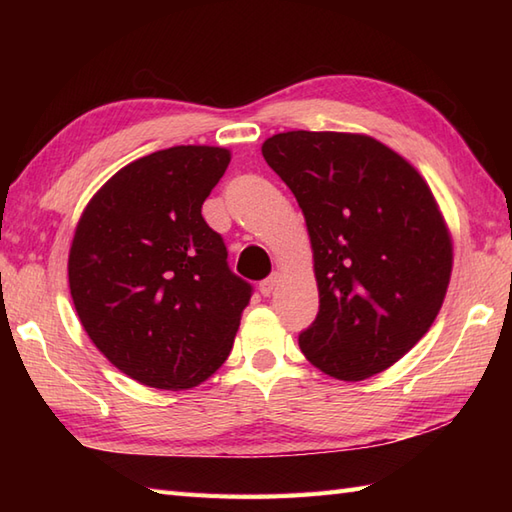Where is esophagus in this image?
<instances>
[{"label":"esophagus","mask_w":512,"mask_h":512,"mask_svg":"<svg viewBox=\"0 0 512 512\" xmlns=\"http://www.w3.org/2000/svg\"><path fill=\"white\" fill-rule=\"evenodd\" d=\"M277 281H279V275L275 273V275H270V277H266L264 281H259V292H262L264 297H268L270 292L275 290V286H277Z\"/></svg>","instance_id":"obj_1"}]
</instances>
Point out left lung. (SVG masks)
I'll return each instance as SVG.
<instances>
[{
	"instance_id": "obj_1",
	"label": "left lung",
	"mask_w": 512,
	"mask_h": 512,
	"mask_svg": "<svg viewBox=\"0 0 512 512\" xmlns=\"http://www.w3.org/2000/svg\"><path fill=\"white\" fill-rule=\"evenodd\" d=\"M262 154L310 233L319 314L301 352L339 380L380 374L427 334L449 288L453 244L429 184L363 134L299 129Z\"/></svg>"
}]
</instances>
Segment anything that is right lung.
Masks as SVG:
<instances>
[{
	"label": "right lung",
	"mask_w": 512,
	"mask_h": 512,
	"mask_svg": "<svg viewBox=\"0 0 512 512\" xmlns=\"http://www.w3.org/2000/svg\"><path fill=\"white\" fill-rule=\"evenodd\" d=\"M228 162L224 147L154 151L114 173L76 224V314L107 361L147 387L178 391L209 378L253 295L202 217Z\"/></svg>",
	"instance_id": "1"
}]
</instances>
